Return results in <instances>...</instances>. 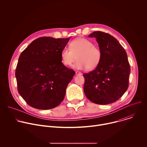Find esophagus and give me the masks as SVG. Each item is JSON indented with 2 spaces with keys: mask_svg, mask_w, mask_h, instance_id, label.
Masks as SVG:
<instances>
[{
  "mask_svg": "<svg viewBox=\"0 0 147 147\" xmlns=\"http://www.w3.org/2000/svg\"><path fill=\"white\" fill-rule=\"evenodd\" d=\"M76 75H77V76H81V75H82V73L81 72H80V71H76Z\"/></svg>",
  "mask_w": 147,
  "mask_h": 147,
  "instance_id": "esophagus-1",
  "label": "esophagus"
}]
</instances>
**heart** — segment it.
<instances>
[{
    "label": "heart",
    "mask_w": 147,
    "mask_h": 147,
    "mask_svg": "<svg viewBox=\"0 0 147 147\" xmlns=\"http://www.w3.org/2000/svg\"><path fill=\"white\" fill-rule=\"evenodd\" d=\"M74 65L76 69H95L100 63L102 59L100 49L94 46L92 42L84 38H78L70 42L69 49H63L60 54L62 64L71 66L76 59Z\"/></svg>",
    "instance_id": "1"
}]
</instances>
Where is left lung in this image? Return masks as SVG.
<instances>
[{"instance_id":"left-lung-1","label":"left lung","mask_w":147,"mask_h":147,"mask_svg":"<svg viewBox=\"0 0 147 147\" xmlns=\"http://www.w3.org/2000/svg\"><path fill=\"white\" fill-rule=\"evenodd\" d=\"M95 37L102 52L99 65L83 74L84 91L93 103L107 105L117 100L127 91L130 73L127 53L113 36L101 31L89 35Z\"/></svg>"}]
</instances>
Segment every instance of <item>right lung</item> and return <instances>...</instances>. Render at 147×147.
Wrapping results in <instances>:
<instances>
[{"label":"right lung","mask_w":147,"mask_h":147,"mask_svg":"<svg viewBox=\"0 0 147 147\" xmlns=\"http://www.w3.org/2000/svg\"><path fill=\"white\" fill-rule=\"evenodd\" d=\"M69 39L40 37L21 53L15 72L17 90L31 107L50 109L63 100L75 74L62 64L60 57Z\"/></svg>","instance_id":"1"}]
</instances>
